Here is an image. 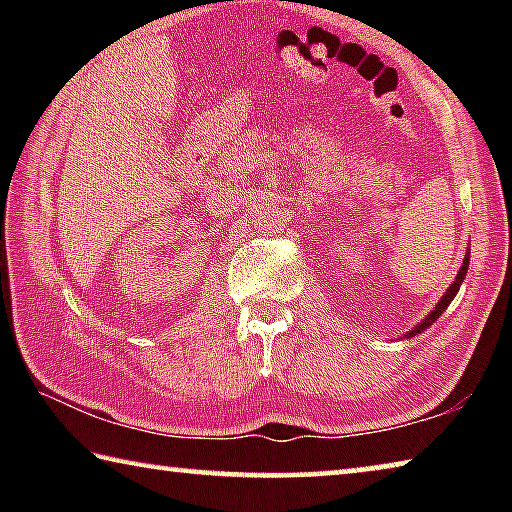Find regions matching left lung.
I'll list each match as a JSON object with an SVG mask.
<instances>
[{
	"label": "left lung",
	"instance_id": "8db88e82",
	"mask_svg": "<svg viewBox=\"0 0 512 512\" xmlns=\"http://www.w3.org/2000/svg\"><path fill=\"white\" fill-rule=\"evenodd\" d=\"M467 266H470V253H467V255H465V259H463V266H461V268H458V273H456V280L452 282V287H449V289L445 291V296L438 300V305H436V307H433V311H431V314H427V318H424V320H422V323H418V325H415V327L411 329V332H409V334H406V336H409V339H411V336H415V334H420V332H424V329H427V327H431V325H433V320H436V318H440V316H443V311H445V309L449 307V302H452V300H454V296H456V293H458V289H461V284H463V280H465V273H467Z\"/></svg>",
	"mask_w": 512,
	"mask_h": 512
}]
</instances>
